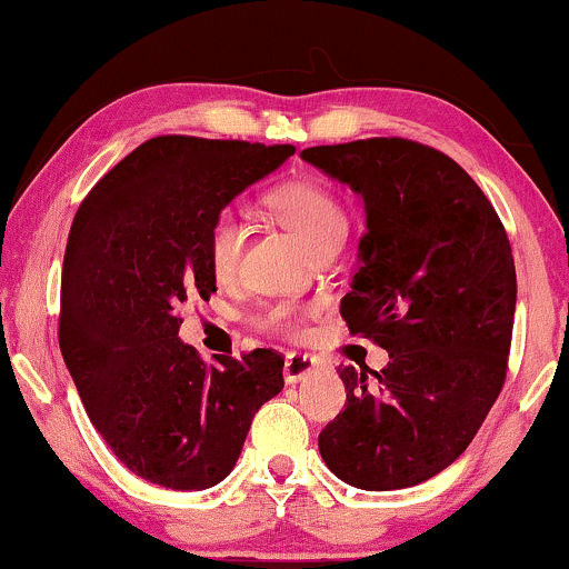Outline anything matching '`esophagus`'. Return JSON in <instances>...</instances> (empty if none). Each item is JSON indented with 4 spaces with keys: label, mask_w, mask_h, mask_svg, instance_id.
<instances>
[{
    "label": "esophagus",
    "mask_w": 569,
    "mask_h": 569,
    "mask_svg": "<svg viewBox=\"0 0 569 569\" xmlns=\"http://www.w3.org/2000/svg\"><path fill=\"white\" fill-rule=\"evenodd\" d=\"M318 368H321V362H318L316 357L292 352V355H287V360H284V380L290 386L300 383V380H306L310 372H316Z\"/></svg>",
    "instance_id": "34e87169"
}]
</instances>
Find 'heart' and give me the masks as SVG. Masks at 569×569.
<instances>
[{"mask_svg": "<svg viewBox=\"0 0 569 569\" xmlns=\"http://www.w3.org/2000/svg\"><path fill=\"white\" fill-rule=\"evenodd\" d=\"M271 212L282 220L287 228L298 232L313 253L326 248H339L347 236V212L329 191L318 189L313 183H290L277 189L267 199ZM246 243V228L236 209H220L209 222L207 232V259L217 279H230L238 271L240 253ZM300 308L290 302L271 306L261 316V326L269 331L298 337L302 331Z\"/></svg>", "mask_w": 569, "mask_h": 569, "instance_id": "obj_1", "label": "heart"}]
</instances>
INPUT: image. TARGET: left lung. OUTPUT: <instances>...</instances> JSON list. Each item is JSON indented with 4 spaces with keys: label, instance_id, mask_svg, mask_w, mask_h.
Here are the masks:
<instances>
[{
    "label": "left lung",
    "instance_id": "left-lung-1",
    "mask_svg": "<svg viewBox=\"0 0 569 569\" xmlns=\"http://www.w3.org/2000/svg\"><path fill=\"white\" fill-rule=\"evenodd\" d=\"M300 158L365 201L341 318L391 357L337 370L347 407L318 450L357 489L415 487L469 448L502 391L518 292L508 232L473 178L427 144L372 137Z\"/></svg>",
    "mask_w": 569,
    "mask_h": 569
}]
</instances>
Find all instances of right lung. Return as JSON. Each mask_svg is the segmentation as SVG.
Wrapping results in <instances>:
<instances>
[{
    "instance_id": "add662e5",
    "label": "right lung",
    "mask_w": 569,
    "mask_h": 569,
    "mask_svg": "<svg viewBox=\"0 0 569 569\" xmlns=\"http://www.w3.org/2000/svg\"><path fill=\"white\" fill-rule=\"evenodd\" d=\"M295 154L292 144L168 134L108 170L77 209L61 271L59 347L116 458L152 485L207 489L236 466L284 357L207 365L178 339L183 302L217 292L212 217Z\"/></svg>"
}]
</instances>
